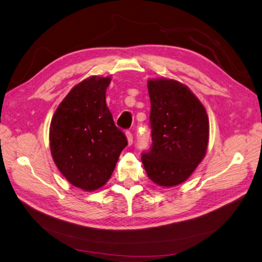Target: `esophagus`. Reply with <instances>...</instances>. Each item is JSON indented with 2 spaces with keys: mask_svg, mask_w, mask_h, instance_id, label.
<instances>
[{
  "mask_svg": "<svg viewBox=\"0 0 262 262\" xmlns=\"http://www.w3.org/2000/svg\"><path fill=\"white\" fill-rule=\"evenodd\" d=\"M125 136H126V140H128V145H131V144L133 143V136H132V133H131V132H126Z\"/></svg>",
  "mask_w": 262,
  "mask_h": 262,
  "instance_id": "34e87169",
  "label": "esophagus"
}]
</instances>
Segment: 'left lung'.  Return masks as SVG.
<instances>
[{"mask_svg": "<svg viewBox=\"0 0 262 262\" xmlns=\"http://www.w3.org/2000/svg\"><path fill=\"white\" fill-rule=\"evenodd\" d=\"M152 147L142 155L148 178L170 188L186 181L207 154L209 118L189 87L171 78L147 81Z\"/></svg>", "mask_w": 262, "mask_h": 262, "instance_id": "1", "label": "left lung"}]
</instances>
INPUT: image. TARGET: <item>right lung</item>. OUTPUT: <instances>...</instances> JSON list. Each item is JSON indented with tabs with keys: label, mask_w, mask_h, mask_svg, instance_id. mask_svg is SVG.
<instances>
[{
	"label": "right lung",
	"mask_w": 262,
	"mask_h": 262,
	"mask_svg": "<svg viewBox=\"0 0 262 262\" xmlns=\"http://www.w3.org/2000/svg\"><path fill=\"white\" fill-rule=\"evenodd\" d=\"M112 76L93 75L75 85L51 119L50 150L64 178L83 191L107 184L128 141L106 104Z\"/></svg>",
	"instance_id": "1"
}]
</instances>
